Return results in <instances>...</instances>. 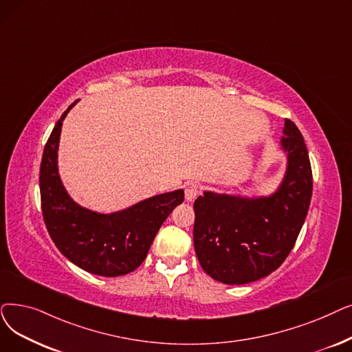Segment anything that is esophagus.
Listing matches in <instances>:
<instances>
[{
    "label": "esophagus",
    "mask_w": 352,
    "mask_h": 352,
    "mask_svg": "<svg viewBox=\"0 0 352 352\" xmlns=\"http://www.w3.org/2000/svg\"><path fill=\"white\" fill-rule=\"evenodd\" d=\"M201 191V187L197 186V184H190L187 188H186V200L187 201H192L197 198V195L200 194Z\"/></svg>",
    "instance_id": "34e87169"
}]
</instances>
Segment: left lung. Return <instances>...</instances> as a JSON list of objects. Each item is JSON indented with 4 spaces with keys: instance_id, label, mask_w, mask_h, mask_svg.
Wrapping results in <instances>:
<instances>
[{
    "instance_id": "obj_1",
    "label": "left lung",
    "mask_w": 352,
    "mask_h": 352,
    "mask_svg": "<svg viewBox=\"0 0 352 352\" xmlns=\"http://www.w3.org/2000/svg\"><path fill=\"white\" fill-rule=\"evenodd\" d=\"M279 148L286 170L266 195L204 191L194 201V248L204 272L226 285H244L276 270L307 219L312 170L303 136L285 119Z\"/></svg>"
}]
</instances>
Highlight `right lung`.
Returning <instances> with one entry per match:
<instances>
[{
	"mask_svg": "<svg viewBox=\"0 0 352 352\" xmlns=\"http://www.w3.org/2000/svg\"><path fill=\"white\" fill-rule=\"evenodd\" d=\"M57 120L44 146L40 166L41 210L56 248L72 263L104 278L133 272L145 261L160 227L184 201V190L152 195L113 212H98L76 203L58 174V144L63 120Z\"/></svg>",
	"mask_w": 352,
	"mask_h": 352,
	"instance_id": "1",
	"label": "right lung"
}]
</instances>
